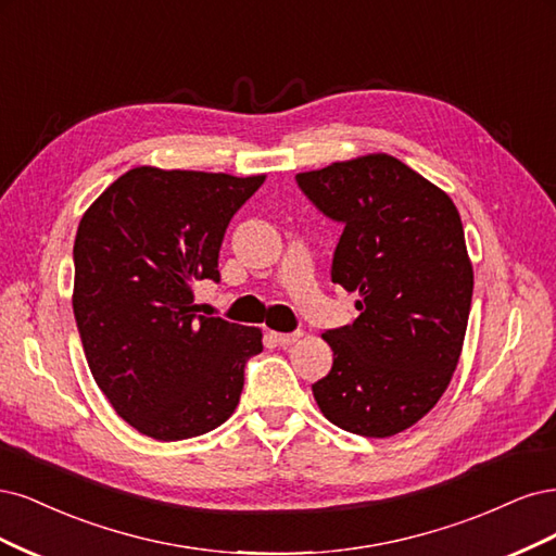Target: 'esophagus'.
<instances>
[{
    "mask_svg": "<svg viewBox=\"0 0 556 556\" xmlns=\"http://www.w3.org/2000/svg\"><path fill=\"white\" fill-rule=\"evenodd\" d=\"M273 337H275V342L279 344V346H291V344H295V342H300V332H291V334H283V332H273Z\"/></svg>",
    "mask_w": 556,
    "mask_h": 556,
    "instance_id": "1",
    "label": "esophagus"
}]
</instances>
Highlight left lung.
<instances>
[{"label":"left lung","instance_id":"1","mask_svg":"<svg viewBox=\"0 0 556 556\" xmlns=\"http://www.w3.org/2000/svg\"><path fill=\"white\" fill-rule=\"evenodd\" d=\"M309 201L342 222L332 281L357 293L351 326L320 337L334 361L312 386L332 425L395 437L434 408L467 334L473 265L443 189L376 152L298 173Z\"/></svg>","mask_w":556,"mask_h":556}]
</instances>
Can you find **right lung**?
<instances>
[{
	"label": "right lung",
	"instance_id": "right-lung-1",
	"mask_svg": "<svg viewBox=\"0 0 556 556\" xmlns=\"http://www.w3.org/2000/svg\"><path fill=\"white\" fill-rule=\"evenodd\" d=\"M265 182L138 166L83 214L74 316L89 371L122 420L156 441L226 422L261 328L195 316L193 283L219 281L228 222Z\"/></svg>",
	"mask_w": 556,
	"mask_h": 556
}]
</instances>
